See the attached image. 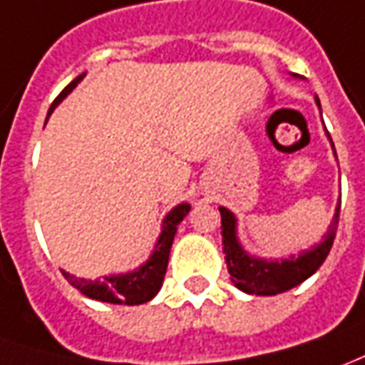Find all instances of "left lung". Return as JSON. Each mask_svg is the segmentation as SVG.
I'll return each instance as SVG.
<instances>
[{"mask_svg": "<svg viewBox=\"0 0 365 365\" xmlns=\"http://www.w3.org/2000/svg\"><path fill=\"white\" fill-rule=\"evenodd\" d=\"M294 78H300L298 75H292ZM316 106L322 116V108H320V101L314 96ZM326 136L330 140L334 156L332 138L326 132ZM221 213V235H223V253H225L227 271L231 274V280L237 289L243 290L247 294H257V297H274L280 292L294 289L300 282H304L308 277H312L324 259L330 253L336 237V229H338V217H340V200L334 211V217L328 225V231L322 237V241L318 245H312L310 249H304L298 255H289L284 259H262V257H255L247 249H245L239 235H237V217L233 211L227 207H219Z\"/></svg>", "mask_w": 365, "mask_h": 365, "instance_id": "left-lung-1", "label": "left lung"}]
</instances>
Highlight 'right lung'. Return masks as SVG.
<instances>
[{"instance_id": "add662e5", "label": "right lung", "mask_w": 365, "mask_h": 365, "mask_svg": "<svg viewBox=\"0 0 365 365\" xmlns=\"http://www.w3.org/2000/svg\"><path fill=\"white\" fill-rule=\"evenodd\" d=\"M86 73L78 75L68 83L63 93L58 94L55 98V103L51 104L49 118L51 114L55 112L58 104L67 98L68 94L75 91V86L85 78ZM191 205L187 201L178 203L162 221V231L158 235V241L154 245V251L150 253L146 262H142L140 267H136L134 271L128 272H118V274H104L101 279H81L75 277L71 272L63 271L65 279L75 287L81 294L93 298V300H101V302H110V304H144L148 300L156 297L160 289H162V282H164L165 269H168V259H170V249L174 243V237L178 233V225L182 223L183 217L190 213Z\"/></svg>"}]
</instances>
